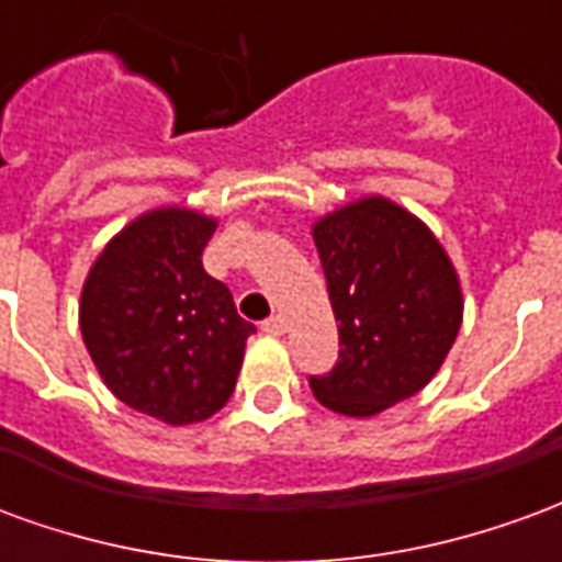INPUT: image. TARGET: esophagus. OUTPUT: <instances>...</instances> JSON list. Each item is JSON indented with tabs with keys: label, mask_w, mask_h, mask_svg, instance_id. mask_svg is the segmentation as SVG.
I'll return each instance as SVG.
<instances>
[{
	"label": "esophagus",
	"mask_w": 562,
	"mask_h": 562,
	"mask_svg": "<svg viewBox=\"0 0 562 562\" xmlns=\"http://www.w3.org/2000/svg\"><path fill=\"white\" fill-rule=\"evenodd\" d=\"M261 330H265V334H270V337H282V334H285V318L282 316L265 318V322H261Z\"/></svg>",
	"instance_id": "esophagus-1"
}]
</instances>
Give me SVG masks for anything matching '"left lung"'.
Segmentation results:
<instances>
[{
    "mask_svg": "<svg viewBox=\"0 0 562 562\" xmlns=\"http://www.w3.org/2000/svg\"><path fill=\"white\" fill-rule=\"evenodd\" d=\"M340 358L310 376L318 403L370 418L436 376L458 337L463 294L434 232L389 198H361L313 225Z\"/></svg>",
    "mask_w": 562,
    "mask_h": 562,
    "instance_id": "left-lung-1",
    "label": "left lung"
}]
</instances>
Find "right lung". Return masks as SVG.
I'll return each mask as SVG.
<instances>
[{"label":"right lung","mask_w":562,"mask_h":562,"mask_svg":"<svg viewBox=\"0 0 562 562\" xmlns=\"http://www.w3.org/2000/svg\"><path fill=\"white\" fill-rule=\"evenodd\" d=\"M213 232L195 210H149L104 246L80 292V334L104 385L173 427L228 403L256 330L201 265Z\"/></svg>","instance_id":"1"}]
</instances>
